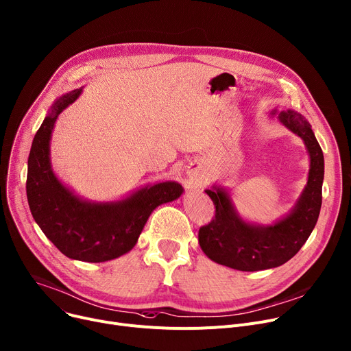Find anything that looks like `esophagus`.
I'll list each match as a JSON object with an SVG mask.
<instances>
[{
	"mask_svg": "<svg viewBox=\"0 0 351 351\" xmlns=\"http://www.w3.org/2000/svg\"><path fill=\"white\" fill-rule=\"evenodd\" d=\"M186 175H188L191 180H197L204 175V168L199 162H192L188 165V169H186Z\"/></svg>",
	"mask_w": 351,
	"mask_h": 351,
	"instance_id": "34e87169",
	"label": "esophagus"
}]
</instances>
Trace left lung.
Listing matches in <instances>:
<instances>
[{
    "label": "left lung",
    "instance_id": "8db88e82",
    "mask_svg": "<svg viewBox=\"0 0 351 351\" xmlns=\"http://www.w3.org/2000/svg\"><path fill=\"white\" fill-rule=\"evenodd\" d=\"M271 115L305 144L311 159L308 183L291 212L268 226L244 220L223 186L215 183L204 191L216 216L199 230L200 248L212 261L232 269L252 272L285 264L306 243L320 213L324 159L311 124L293 110H272Z\"/></svg>",
    "mask_w": 351,
    "mask_h": 351
}]
</instances>
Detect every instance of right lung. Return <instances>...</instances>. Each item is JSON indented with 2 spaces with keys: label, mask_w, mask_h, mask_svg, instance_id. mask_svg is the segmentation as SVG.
<instances>
[{
  "label": "right lung",
  "mask_w": 351,
  "mask_h": 351,
  "mask_svg": "<svg viewBox=\"0 0 351 351\" xmlns=\"http://www.w3.org/2000/svg\"><path fill=\"white\" fill-rule=\"evenodd\" d=\"M83 87L56 99L32 141L27 196L36 224L55 247L72 260L104 263L134 248L154 210L176 200L182 184L159 182L114 202H90L75 195L55 175L51 138L60 112L73 104Z\"/></svg>",
  "instance_id": "1"
}]
</instances>
